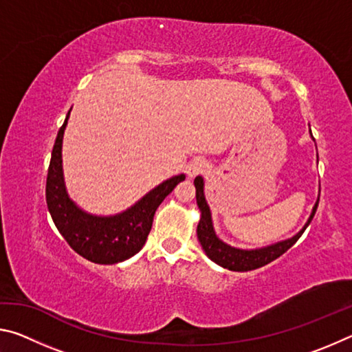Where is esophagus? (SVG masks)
<instances>
[{
  "label": "esophagus",
  "mask_w": 352,
  "mask_h": 352,
  "mask_svg": "<svg viewBox=\"0 0 352 352\" xmlns=\"http://www.w3.org/2000/svg\"><path fill=\"white\" fill-rule=\"evenodd\" d=\"M208 168H210V164H208L206 160L204 158H194L192 162H190L188 166H186V174L188 177H195L201 174V172H205Z\"/></svg>",
  "instance_id": "34e87169"
}]
</instances>
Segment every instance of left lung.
Returning a JSON list of instances; mask_svg holds the SVG:
<instances>
[{"label": "left lung", "instance_id": "1", "mask_svg": "<svg viewBox=\"0 0 352 352\" xmlns=\"http://www.w3.org/2000/svg\"><path fill=\"white\" fill-rule=\"evenodd\" d=\"M194 186H195V199H197V206L200 210V222L197 225V237H199L200 245L204 248V252L206 253L208 258H210L212 262H216L217 265L223 267V269H228L231 272H248V270L259 269V267L267 265L269 262L275 261L276 258H279V256L287 252V250L294 245L298 239H300V236L305 233V230L307 228L309 223H311V220L315 216V211H317L318 200H320V195H318V200L315 201L307 222L295 236L289 237V239L275 242L267 247L243 250V248L228 245V243L220 239V237L216 234V231H214L211 210L205 199L204 177L201 175L195 177Z\"/></svg>", "mask_w": 352, "mask_h": 352}]
</instances>
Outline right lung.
I'll return each instance as SVG.
<instances>
[{"label": "right lung", "mask_w": 352, "mask_h": 352, "mask_svg": "<svg viewBox=\"0 0 352 352\" xmlns=\"http://www.w3.org/2000/svg\"><path fill=\"white\" fill-rule=\"evenodd\" d=\"M69 113L71 110L58 130L51 153L46 178L47 210L58 233L77 254L94 264H118L132 258L144 247L155 211L186 175L178 174L168 178L122 212L113 216H96L87 212L69 197L65 186L62 144Z\"/></svg>", "instance_id": "1"}]
</instances>
